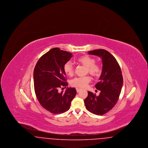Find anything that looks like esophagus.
<instances>
[{
    "instance_id": "1",
    "label": "esophagus",
    "mask_w": 148,
    "mask_h": 148,
    "mask_svg": "<svg viewBox=\"0 0 148 148\" xmlns=\"http://www.w3.org/2000/svg\"><path fill=\"white\" fill-rule=\"evenodd\" d=\"M76 90H77V92H79L81 90V89H79V88H77Z\"/></svg>"
}]
</instances>
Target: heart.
I'll return each mask as SVG.
<instances>
[{
	"label": "heart",
	"mask_w": 148,
	"mask_h": 148,
	"mask_svg": "<svg viewBox=\"0 0 148 148\" xmlns=\"http://www.w3.org/2000/svg\"><path fill=\"white\" fill-rule=\"evenodd\" d=\"M77 62L82 65L86 67V73H89L93 77H98L102 72V69L100 65L95 63L96 60L94 58L89 56H80L77 59ZM64 71L69 77H71L74 73V67L72 63L68 61L64 65ZM90 82V77L88 76L84 77H75L71 82V86L84 88Z\"/></svg>",
	"instance_id": "b5f03b06"
}]
</instances>
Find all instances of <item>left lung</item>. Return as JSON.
<instances>
[{
    "label": "left lung",
    "mask_w": 148,
    "mask_h": 148,
    "mask_svg": "<svg viewBox=\"0 0 148 148\" xmlns=\"http://www.w3.org/2000/svg\"><path fill=\"white\" fill-rule=\"evenodd\" d=\"M89 54L101 58L103 68L99 82L95 88L100 90L98 96L88 92L84 100L86 109L96 115H104L113 109L116 104L123 84V79L119 65L116 59L104 49L89 51Z\"/></svg>",
    "instance_id": "1"
}]
</instances>
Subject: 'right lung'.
<instances>
[{
  "instance_id": "add662e5",
  "label": "right lung",
  "mask_w": 148,
  "mask_h": 148,
  "mask_svg": "<svg viewBox=\"0 0 148 148\" xmlns=\"http://www.w3.org/2000/svg\"><path fill=\"white\" fill-rule=\"evenodd\" d=\"M72 54L54 48L41 56L36 64L33 73L35 95L40 105L51 113L68 111L76 95L74 88H67L65 92H61L58 90L68 85L63 66Z\"/></svg>"
}]
</instances>
